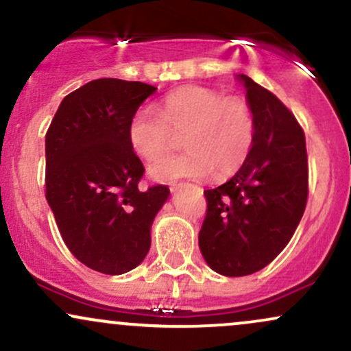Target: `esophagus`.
I'll use <instances>...</instances> for the list:
<instances>
[{"label": "esophagus", "mask_w": 351, "mask_h": 351, "mask_svg": "<svg viewBox=\"0 0 351 351\" xmlns=\"http://www.w3.org/2000/svg\"><path fill=\"white\" fill-rule=\"evenodd\" d=\"M184 184H186V183H171V184H170V188H171V191H176V189L183 188Z\"/></svg>", "instance_id": "esophagus-1"}]
</instances>
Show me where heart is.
I'll use <instances>...</instances> for the list:
<instances>
[{
    "instance_id": "heart-1",
    "label": "heart",
    "mask_w": 351,
    "mask_h": 351,
    "mask_svg": "<svg viewBox=\"0 0 351 351\" xmlns=\"http://www.w3.org/2000/svg\"><path fill=\"white\" fill-rule=\"evenodd\" d=\"M128 143L145 162H158L183 140L186 150L152 167L158 181L232 175L247 158L256 117L243 97L188 86L171 92L160 107H143L128 123Z\"/></svg>"
}]
</instances>
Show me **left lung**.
<instances>
[{
	"mask_svg": "<svg viewBox=\"0 0 351 351\" xmlns=\"http://www.w3.org/2000/svg\"><path fill=\"white\" fill-rule=\"evenodd\" d=\"M256 117L247 158L231 180L204 189L199 249L228 277L271 264L292 239L308 198V163L300 123L271 90L241 75Z\"/></svg>",
	"mask_w": 351,
	"mask_h": 351,
	"instance_id": "left-lung-1",
	"label": "left lung"
}]
</instances>
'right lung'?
Instances as JSON below:
<instances>
[{
  "instance_id": "1",
  "label": "right lung",
  "mask_w": 351,
  "mask_h": 351,
  "mask_svg": "<svg viewBox=\"0 0 351 351\" xmlns=\"http://www.w3.org/2000/svg\"><path fill=\"white\" fill-rule=\"evenodd\" d=\"M156 87L95 79L64 97L46 134V199L62 241L94 271L120 276L150 249V229L170 189L140 188L143 163L128 123Z\"/></svg>"
}]
</instances>
